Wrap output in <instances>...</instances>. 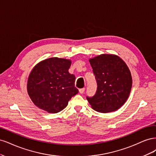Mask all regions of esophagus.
<instances>
[{"label":"esophagus","instance_id":"34e87169","mask_svg":"<svg viewBox=\"0 0 156 156\" xmlns=\"http://www.w3.org/2000/svg\"><path fill=\"white\" fill-rule=\"evenodd\" d=\"M84 90H85V88H84L79 89V93L80 94H83L84 92Z\"/></svg>","mask_w":156,"mask_h":156}]
</instances>
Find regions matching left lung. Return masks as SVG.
<instances>
[{"label":"left lung","instance_id":"8db88e82","mask_svg":"<svg viewBox=\"0 0 156 156\" xmlns=\"http://www.w3.org/2000/svg\"><path fill=\"white\" fill-rule=\"evenodd\" d=\"M97 82V90L87 97L92 108L99 112L115 111L128 98L132 87L130 71L124 61L115 55L103 54L89 60Z\"/></svg>","mask_w":156,"mask_h":156}]
</instances>
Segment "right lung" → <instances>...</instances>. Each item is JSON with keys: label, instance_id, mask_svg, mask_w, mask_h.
<instances>
[{"label": "right lung", "instance_id": "obj_1", "mask_svg": "<svg viewBox=\"0 0 156 156\" xmlns=\"http://www.w3.org/2000/svg\"><path fill=\"white\" fill-rule=\"evenodd\" d=\"M72 61L53 57L41 61L32 69L27 92L34 105L49 113H57L78 93L75 77L69 73Z\"/></svg>", "mask_w": 156, "mask_h": 156}]
</instances>
